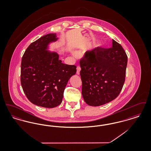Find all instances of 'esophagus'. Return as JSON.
<instances>
[{"label": "esophagus", "instance_id": "34e87169", "mask_svg": "<svg viewBox=\"0 0 151 151\" xmlns=\"http://www.w3.org/2000/svg\"><path fill=\"white\" fill-rule=\"evenodd\" d=\"M76 70H77V71H76V73L78 75L80 74V70H81V68L80 66H78L77 68H76Z\"/></svg>", "mask_w": 151, "mask_h": 151}]
</instances>
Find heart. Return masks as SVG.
Returning <instances> with one entry per match:
<instances>
[{
	"mask_svg": "<svg viewBox=\"0 0 151 151\" xmlns=\"http://www.w3.org/2000/svg\"><path fill=\"white\" fill-rule=\"evenodd\" d=\"M73 54H74V53H75V52H73Z\"/></svg>",
	"mask_w": 151,
	"mask_h": 151,
	"instance_id": "1",
	"label": "heart"
}]
</instances>
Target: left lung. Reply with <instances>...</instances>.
<instances>
[{"mask_svg": "<svg viewBox=\"0 0 151 151\" xmlns=\"http://www.w3.org/2000/svg\"><path fill=\"white\" fill-rule=\"evenodd\" d=\"M112 47H96L80 61L82 96L88 105L99 106L116 99L124 84L127 57L113 40Z\"/></svg>", "mask_w": 151, "mask_h": 151, "instance_id": "left-lung-1", "label": "left lung"}]
</instances>
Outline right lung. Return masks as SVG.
Returning <instances> with one entry per match:
<instances>
[{
	"instance_id": "add662e5",
	"label": "right lung",
	"mask_w": 151,
	"mask_h": 151,
	"mask_svg": "<svg viewBox=\"0 0 151 151\" xmlns=\"http://www.w3.org/2000/svg\"><path fill=\"white\" fill-rule=\"evenodd\" d=\"M56 33L40 37L25 51L21 64V84L24 93L32 104L53 108L62 101L65 88L76 72L75 65L62 63L49 45L58 40Z\"/></svg>"
}]
</instances>
